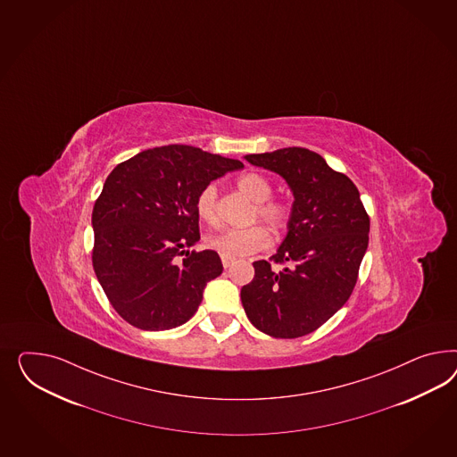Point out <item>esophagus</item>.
Returning a JSON list of instances; mask_svg holds the SVG:
<instances>
[{"label":"esophagus","mask_w":457,"mask_h":457,"mask_svg":"<svg viewBox=\"0 0 457 457\" xmlns=\"http://www.w3.org/2000/svg\"><path fill=\"white\" fill-rule=\"evenodd\" d=\"M232 262L234 261H230V259H225V257H222V265L225 267V269H228V267L232 265Z\"/></svg>","instance_id":"esophagus-1"}]
</instances>
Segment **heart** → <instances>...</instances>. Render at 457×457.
Here are the masks:
<instances>
[{
	"label": "heart",
	"mask_w": 457,
	"mask_h": 457,
	"mask_svg": "<svg viewBox=\"0 0 457 457\" xmlns=\"http://www.w3.org/2000/svg\"><path fill=\"white\" fill-rule=\"evenodd\" d=\"M237 187L242 194L255 202L253 217H259L262 222L267 223L272 230H282L290 222V207L287 202L274 198L272 195V182L257 171L244 173ZM196 215L202 222H217V187L213 183L205 185L195 202ZM270 245V235L265 227L252 225L247 228H225L217 234L207 237V247L217 252L225 259H240L247 257L255 252H261Z\"/></svg>",
	"instance_id": "b5f03b06"
}]
</instances>
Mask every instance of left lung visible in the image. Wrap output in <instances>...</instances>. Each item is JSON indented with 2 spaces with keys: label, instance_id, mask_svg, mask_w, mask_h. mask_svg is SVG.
<instances>
[{
  "label": "left lung",
  "instance_id": "left-lung-1",
  "mask_svg": "<svg viewBox=\"0 0 457 457\" xmlns=\"http://www.w3.org/2000/svg\"><path fill=\"white\" fill-rule=\"evenodd\" d=\"M244 158L278 173L294 204L277 253L253 262L255 277L242 287V305L267 336H307L351 297L369 245V215L353 180L315 152L288 146ZM272 261L285 267L277 271Z\"/></svg>",
  "mask_w": 457,
  "mask_h": 457
}]
</instances>
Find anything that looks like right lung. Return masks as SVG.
<instances>
[{"label":"right lung","instance_id":"right-lung-1","mask_svg":"<svg viewBox=\"0 0 457 457\" xmlns=\"http://www.w3.org/2000/svg\"><path fill=\"white\" fill-rule=\"evenodd\" d=\"M242 167L190 145H167L137 154L106 177L93 207V269L123 320L169 330L192 319L207 282L223 270L217 252L188 250L200 240L196 195Z\"/></svg>","mask_w":457,"mask_h":457}]
</instances>
